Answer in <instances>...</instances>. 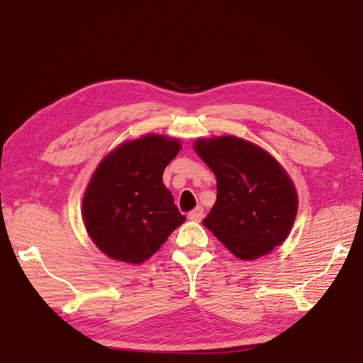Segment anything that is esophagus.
<instances>
[{"instance_id":"obj_1","label":"esophagus","mask_w":363,"mask_h":363,"mask_svg":"<svg viewBox=\"0 0 363 363\" xmlns=\"http://www.w3.org/2000/svg\"><path fill=\"white\" fill-rule=\"evenodd\" d=\"M203 216H204V208H203L201 206L195 207L194 211H191V212L188 213V218L191 219V221H201Z\"/></svg>"}]
</instances>
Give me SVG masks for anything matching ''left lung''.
Instances as JSON below:
<instances>
[{
    "mask_svg": "<svg viewBox=\"0 0 363 363\" xmlns=\"http://www.w3.org/2000/svg\"><path fill=\"white\" fill-rule=\"evenodd\" d=\"M196 151L216 177V203L206 228L242 260L265 256L288 238L296 215V192L288 174L248 140L199 139Z\"/></svg>",
    "mask_w": 363,
    "mask_h": 363,
    "instance_id": "left-lung-1",
    "label": "left lung"
}]
</instances>
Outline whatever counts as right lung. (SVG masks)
<instances>
[{
    "label": "right lung",
    "instance_id": "obj_1",
    "mask_svg": "<svg viewBox=\"0 0 363 363\" xmlns=\"http://www.w3.org/2000/svg\"><path fill=\"white\" fill-rule=\"evenodd\" d=\"M179 151L177 139L148 135L125 142L100 163L84 194L83 219L104 255L140 263L184 223L162 182Z\"/></svg>",
    "mask_w": 363,
    "mask_h": 363
}]
</instances>
